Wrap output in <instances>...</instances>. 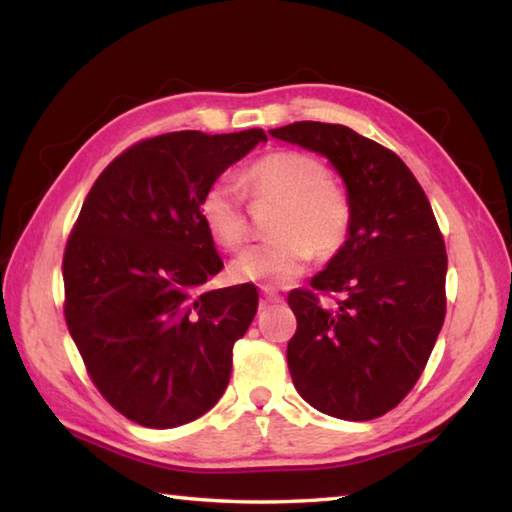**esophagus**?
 <instances>
[{
  "instance_id": "1",
  "label": "esophagus",
  "mask_w": 512,
  "mask_h": 512,
  "mask_svg": "<svg viewBox=\"0 0 512 512\" xmlns=\"http://www.w3.org/2000/svg\"><path fill=\"white\" fill-rule=\"evenodd\" d=\"M261 297H263V303L267 306V303H281L283 297L276 290L272 288H261Z\"/></svg>"
}]
</instances>
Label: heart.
<instances>
[{"label": "heart", "instance_id": "b5f03b06", "mask_svg": "<svg viewBox=\"0 0 512 512\" xmlns=\"http://www.w3.org/2000/svg\"><path fill=\"white\" fill-rule=\"evenodd\" d=\"M254 200L281 202L272 220V240L251 245L233 258V281L288 285L306 272L312 254L333 256L351 231V204L342 188L330 182L328 168L303 152L281 150L258 159L245 177ZM206 231L218 245L236 249L247 238V215L240 186L220 177L200 202Z\"/></svg>", "mask_w": 512, "mask_h": 512}]
</instances>
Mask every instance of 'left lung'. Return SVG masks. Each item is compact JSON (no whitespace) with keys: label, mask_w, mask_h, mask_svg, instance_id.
Here are the masks:
<instances>
[{"label":"left lung","mask_w":512,"mask_h":512,"mask_svg":"<svg viewBox=\"0 0 512 512\" xmlns=\"http://www.w3.org/2000/svg\"><path fill=\"white\" fill-rule=\"evenodd\" d=\"M274 139L326 157L346 186L351 231L312 288L288 303V366L299 396L342 420L384 416L414 389L445 319V242L432 206L396 152L337 123L299 121Z\"/></svg>","instance_id":"left-lung-1"}]
</instances>
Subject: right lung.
<instances>
[{
  "mask_svg": "<svg viewBox=\"0 0 512 512\" xmlns=\"http://www.w3.org/2000/svg\"><path fill=\"white\" fill-rule=\"evenodd\" d=\"M265 141L263 130L161 134L116 157L85 197L62 261L65 319L96 389L132 423L186 425L227 389L258 292H200L222 270L200 202Z\"/></svg>",
  "mask_w": 512,
  "mask_h": 512,
  "instance_id": "right-lung-1",
  "label": "right lung"
}]
</instances>
